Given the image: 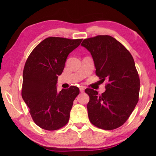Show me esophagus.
Wrapping results in <instances>:
<instances>
[{
	"label": "esophagus",
	"instance_id": "1",
	"mask_svg": "<svg viewBox=\"0 0 156 156\" xmlns=\"http://www.w3.org/2000/svg\"><path fill=\"white\" fill-rule=\"evenodd\" d=\"M79 90H80V92H81V93L84 92V90H85V88H84V87H81L79 88Z\"/></svg>",
	"mask_w": 156,
	"mask_h": 156
}]
</instances>
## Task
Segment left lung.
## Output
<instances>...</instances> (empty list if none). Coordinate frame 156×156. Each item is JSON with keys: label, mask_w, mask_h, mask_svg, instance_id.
<instances>
[{"label": "left lung", "mask_w": 156, "mask_h": 156, "mask_svg": "<svg viewBox=\"0 0 156 156\" xmlns=\"http://www.w3.org/2000/svg\"><path fill=\"white\" fill-rule=\"evenodd\" d=\"M81 46L90 53L96 73L101 83H108L99 96L87 88L89 120L95 126L112 130L123 125L139 101L140 79L133 56L125 47L110 36L84 40Z\"/></svg>", "instance_id": "1"}]
</instances>
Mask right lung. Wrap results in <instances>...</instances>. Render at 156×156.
<instances>
[{
  "label": "right lung",
  "instance_id": "1",
  "mask_svg": "<svg viewBox=\"0 0 156 156\" xmlns=\"http://www.w3.org/2000/svg\"><path fill=\"white\" fill-rule=\"evenodd\" d=\"M82 40L48 37L36 47L26 61L21 95L33 120L42 129L56 130L68 122L79 89L72 86L58 92L56 84L68 55Z\"/></svg>",
  "mask_w": 156,
  "mask_h": 156
}]
</instances>
